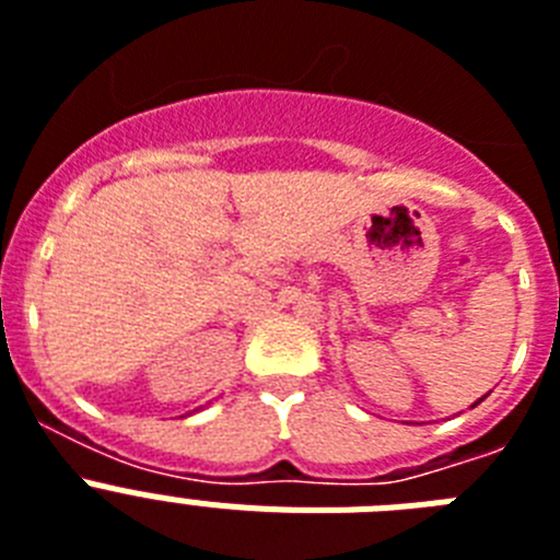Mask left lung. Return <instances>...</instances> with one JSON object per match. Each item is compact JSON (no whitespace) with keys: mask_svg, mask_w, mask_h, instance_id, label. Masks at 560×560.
Returning <instances> with one entry per match:
<instances>
[{"mask_svg":"<svg viewBox=\"0 0 560 560\" xmlns=\"http://www.w3.org/2000/svg\"><path fill=\"white\" fill-rule=\"evenodd\" d=\"M481 399H487V394H485V396H481ZM481 399H479V402H481ZM479 402H476V405H479Z\"/></svg>","mask_w":560,"mask_h":560,"instance_id":"1","label":"left lung"}]
</instances>
